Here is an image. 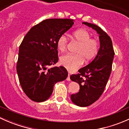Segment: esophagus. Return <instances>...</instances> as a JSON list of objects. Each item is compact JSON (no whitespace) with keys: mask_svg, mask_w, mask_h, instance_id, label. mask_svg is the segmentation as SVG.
<instances>
[{"mask_svg":"<svg viewBox=\"0 0 129 129\" xmlns=\"http://www.w3.org/2000/svg\"><path fill=\"white\" fill-rule=\"evenodd\" d=\"M67 81H70V80H71V78H70V74H68V76H67Z\"/></svg>","mask_w":129,"mask_h":129,"instance_id":"obj_1","label":"esophagus"}]
</instances>
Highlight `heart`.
Listing matches in <instances>:
<instances>
[{
	"label": "heart",
	"instance_id": "1",
	"mask_svg": "<svg viewBox=\"0 0 129 129\" xmlns=\"http://www.w3.org/2000/svg\"><path fill=\"white\" fill-rule=\"evenodd\" d=\"M90 33L84 28H81L72 33L73 40L79 44L75 50L77 54H67L60 57V63L70 72L76 71L84 63V60L88 62L92 60L97 55L99 52V42L95 39L91 38ZM68 39L65 34L58 37L57 46L61 52L67 48Z\"/></svg>",
	"mask_w": 129,
	"mask_h": 129
}]
</instances>
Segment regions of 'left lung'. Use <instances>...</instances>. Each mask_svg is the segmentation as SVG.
<instances>
[{"instance_id": "obj_1", "label": "left lung", "mask_w": 129, "mask_h": 129, "mask_svg": "<svg viewBox=\"0 0 129 129\" xmlns=\"http://www.w3.org/2000/svg\"><path fill=\"white\" fill-rule=\"evenodd\" d=\"M82 24L97 31L100 40L99 50L94 59L79 69V74H72L70 77L80 85L79 92L71 95V101L78 106L87 107L98 100L103 93L111 73L115 53L111 39L101 27L88 22Z\"/></svg>"}]
</instances>
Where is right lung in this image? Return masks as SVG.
Returning a JSON list of instances; mask_svg holds the SVG:
<instances>
[{
  "mask_svg": "<svg viewBox=\"0 0 129 129\" xmlns=\"http://www.w3.org/2000/svg\"><path fill=\"white\" fill-rule=\"evenodd\" d=\"M68 19L44 20L30 28L19 47L17 72L20 85L27 97L44 102L52 93L57 82L68 76L62 66L49 68L58 62L57 41L72 27Z\"/></svg>",
  "mask_w": 129,
  "mask_h": 129,
  "instance_id": "obj_1",
  "label": "right lung"
}]
</instances>
